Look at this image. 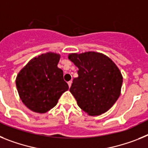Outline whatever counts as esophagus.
Listing matches in <instances>:
<instances>
[{
    "label": "esophagus",
    "mask_w": 148,
    "mask_h": 148,
    "mask_svg": "<svg viewBox=\"0 0 148 148\" xmlns=\"http://www.w3.org/2000/svg\"><path fill=\"white\" fill-rule=\"evenodd\" d=\"M71 83H72V81H69V82H68V84H69V88H70L71 86Z\"/></svg>",
    "instance_id": "34e87169"
}]
</instances>
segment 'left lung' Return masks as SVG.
Segmentation results:
<instances>
[{
	"instance_id": "obj_1",
	"label": "left lung",
	"mask_w": 148,
	"mask_h": 148,
	"mask_svg": "<svg viewBox=\"0 0 148 148\" xmlns=\"http://www.w3.org/2000/svg\"><path fill=\"white\" fill-rule=\"evenodd\" d=\"M69 59L78 68L70 92L77 105L91 116L106 112L121 95L123 77L110 57L95 51L71 53Z\"/></svg>"
}]
</instances>
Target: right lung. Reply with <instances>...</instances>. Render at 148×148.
Returning <instances> with one entry per match:
<instances>
[{"instance_id":"obj_1","label":"right lung","mask_w":148,"mask_h":148,"mask_svg":"<svg viewBox=\"0 0 148 148\" xmlns=\"http://www.w3.org/2000/svg\"><path fill=\"white\" fill-rule=\"evenodd\" d=\"M60 53L47 52L33 57L18 74L15 83L20 99L37 113H45L54 107L69 90L63 71L58 68Z\"/></svg>"}]
</instances>
